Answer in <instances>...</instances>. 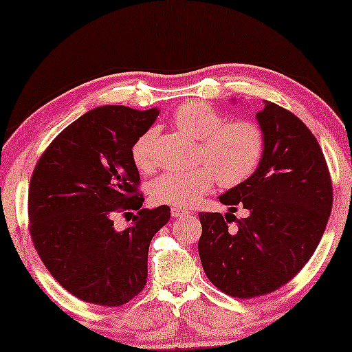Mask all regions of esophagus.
<instances>
[{
    "instance_id": "obj_1",
    "label": "esophagus",
    "mask_w": 352,
    "mask_h": 352,
    "mask_svg": "<svg viewBox=\"0 0 352 352\" xmlns=\"http://www.w3.org/2000/svg\"><path fill=\"white\" fill-rule=\"evenodd\" d=\"M170 214H172V217H185V215H188L190 214V210L188 209H183V207H172L170 209Z\"/></svg>"
}]
</instances>
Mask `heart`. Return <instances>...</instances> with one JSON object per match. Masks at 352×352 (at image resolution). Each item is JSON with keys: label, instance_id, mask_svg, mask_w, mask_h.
<instances>
[{"label": "heart", "instance_id": "1", "mask_svg": "<svg viewBox=\"0 0 352 352\" xmlns=\"http://www.w3.org/2000/svg\"><path fill=\"white\" fill-rule=\"evenodd\" d=\"M178 131L201 140L199 161L190 170H167L155 178L150 195L157 204L188 207L201 199L219 180L221 186L241 185L255 174L265 155V133L250 120L226 121L223 113L199 100L182 103L174 113ZM155 129L143 132L132 143L131 157L140 172L156 166Z\"/></svg>", "mask_w": 352, "mask_h": 352}]
</instances>
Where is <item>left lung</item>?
<instances>
[{
	"instance_id": "obj_1",
	"label": "left lung",
	"mask_w": 352,
	"mask_h": 352,
	"mask_svg": "<svg viewBox=\"0 0 352 352\" xmlns=\"http://www.w3.org/2000/svg\"><path fill=\"white\" fill-rule=\"evenodd\" d=\"M256 120L265 133L258 169L219 197L230 214H199L204 273L236 298L271 294L294 279L319 245L333 204L322 148L305 122L271 102ZM237 206L250 217L237 221ZM234 219L236 228L228 230Z\"/></svg>"
}]
</instances>
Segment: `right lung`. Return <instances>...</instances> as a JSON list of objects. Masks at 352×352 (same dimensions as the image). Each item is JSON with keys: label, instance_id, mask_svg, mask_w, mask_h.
Wrapping results in <instances>:
<instances>
[{"label": "right lung", "instance_id": "right-lung-1", "mask_svg": "<svg viewBox=\"0 0 352 352\" xmlns=\"http://www.w3.org/2000/svg\"><path fill=\"white\" fill-rule=\"evenodd\" d=\"M156 108L107 105L63 129L34 166L28 190L30 234L44 266L63 289L115 308L146 285L148 249L170 207L142 209L132 143L156 121ZM138 210L114 228L116 213Z\"/></svg>", "mask_w": 352, "mask_h": 352}]
</instances>
